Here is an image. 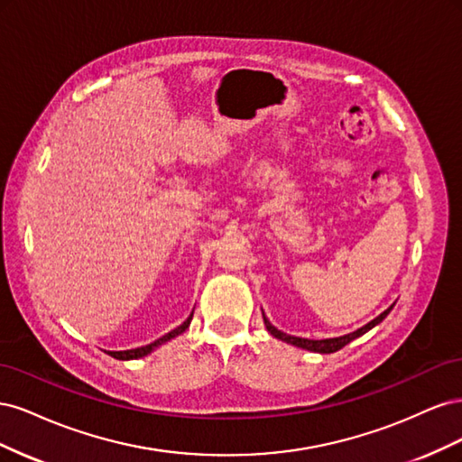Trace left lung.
<instances>
[{
	"mask_svg": "<svg viewBox=\"0 0 462 462\" xmlns=\"http://www.w3.org/2000/svg\"><path fill=\"white\" fill-rule=\"evenodd\" d=\"M393 306H395V304H391L387 310H383L380 316L374 318L372 321H368V324H366L365 328H360V329H356V331H353V333L341 335V337H333V339H318V341H314V339H302V337H292V335H287V333H283V331H279L277 328H273V326L270 324V319L265 318V314H263V312H262V316H263L265 329H268V331L273 335V337L282 339V341H285V343H289V345H295V346L306 348V351L321 353V355H329V353L339 351V348H343L346 343H351L353 339L360 337V335H365V333H366V331H370L374 326L380 324V321H382V319L391 312V309H393Z\"/></svg>",
	"mask_w": 462,
	"mask_h": 462,
	"instance_id": "8db88e82",
	"label": "left lung"
}]
</instances>
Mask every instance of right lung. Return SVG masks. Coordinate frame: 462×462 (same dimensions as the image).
Listing matches in <instances>:
<instances>
[{
  "label": "right lung",
  "mask_w": 462,
  "mask_h": 462,
  "mask_svg": "<svg viewBox=\"0 0 462 462\" xmlns=\"http://www.w3.org/2000/svg\"><path fill=\"white\" fill-rule=\"evenodd\" d=\"M194 312V310H192ZM190 319H192V314L183 321V324H180L179 328H175L173 331H170V333H165L163 337H160V339H156L153 343H150V345H146V346H138V348H131V351H109V355L114 356V358H117V360H134V358H143V356H146V355H150L153 348H158L160 345H163V343H167L170 339H173V337H177V335H180L183 333L189 326H190Z\"/></svg>",
  "instance_id": "right-lung-1"
}]
</instances>
